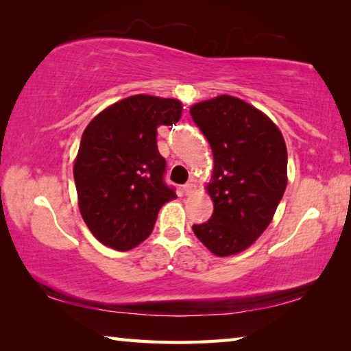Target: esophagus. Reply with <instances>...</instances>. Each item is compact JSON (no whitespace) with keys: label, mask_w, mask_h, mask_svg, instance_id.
Instances as JSON below:
<instances>
[{"label":"esophagus","mask_w":351,"mask_h":351,"mask_svg":"<svg viewBox=\"0 0 351 351\" xmlns=\"http://www.w3.org/2000/svg\"><path fill=\"white\" fill-rule=\"evenodd\" d=\"M195 187H197V186H195L193 182H187V184H184V186H182V190H184V193H186V195H192L195 192Z\"/></svg>","instance_id":"1"}]
</instances>
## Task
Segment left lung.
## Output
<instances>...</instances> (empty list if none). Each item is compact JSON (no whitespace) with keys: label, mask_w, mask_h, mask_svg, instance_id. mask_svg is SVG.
Returning a JSON list of instances; mask_svg holds the SVG:
<instances>
[{"label":"left lung","mask_w":351,"mask_h":351,"mask_svg":"<svg viewBox=\"0 0 351 351\" xmlns=\"http://www.w3.org/2000/svg\"><path fill=\"white\" fill-rule=\"evenodd\" d=\"M190 116L213 153V213L192 229L218 257L241 252L268 228L287 189L283 136L268 116L232 96L195 104Z\"/></svg>","instance_id":"left-lung-1"}]
</instances>
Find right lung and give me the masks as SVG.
<instances>
[{
    "label": "right lung",
    "instance_id": "1",
    "mask_svg": "<svg viewBox=\"0 0 351 351\" xmlns=\"http://www.w3.org/2000/svg\"><path fill=\"white\" fill-rule=\"evenodd\" d=\"M181 111L176 99L138 94L99 112L83 132L74 181L83 221L102 245L136 247L152 234L159 209L176 198L164 181L156 134Z\"/></svg>",
    "mask_w": 351,
    "mask_h": 351
}]
</instances>
